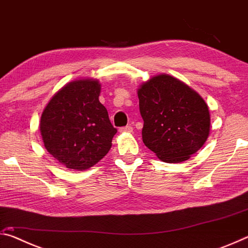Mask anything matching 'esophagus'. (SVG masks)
Listing matches in <instances>:
<instances>
[{
  "instance_id": "1",
  "label": "esophagus",
  "mask_w": 248,
  "mask_h": 248,
  "mask_svg": "<svg viewBox=\"0 0 248 248\" xmlns=\"http://www.w3.org/2000/svg\"><path fill=\"white\" fill-rule=\"evenodd\" d=\"M133 131V128L131 127V125H127V127H123L119 129V132L124 133V132H132Z\"/></svg>"
}]
</instances>
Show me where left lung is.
Here are the masks:
<instances>
[{"mask_svg":"<svg viewBox=\"0 0 248 248\" xmlns=\"http://www.w3.org/2000/svg\"><path fill=\"white\" fill-rule=\"evenodd\" d=\"M145 146L166 163H182L201 149L210 133L203 98L169 74H157L138 89Z\"/></svg>","mask_w":248,"mask_h":248,"instance_id":"obj_1","label":"left lung"}]
</instances>
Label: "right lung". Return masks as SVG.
<instances>
[{"label": "right lung", "mask_w": 248, "mask_h": 248, "mask_svg": "<svg viewBox=\"0 0 248 248\" xmlns=\"http://www.w3.org/2000/svg\"><path fill=\"white\" fill-rule=\"evenodd\" d=\"M99 94L98 79H74L52 96L41 114L45 148L68 169L89 170L111 148L117 129L100 104Z\"/></svg>", "instance_id": "right-lung-1"}]
</instances>
